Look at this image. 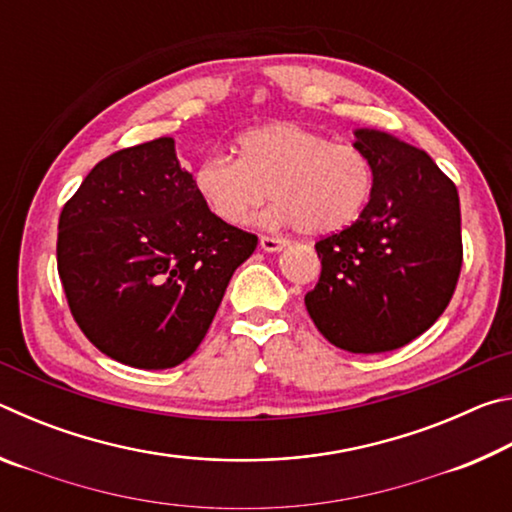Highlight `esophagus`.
I'll use <instances>...</instances> for the list:
<instances>
[{
  "mask_svg": "<svg viewBox=\"0 0 512 512\" xmlns=\"http://www.w3.org/2000/svg\"><path fill=\"white\" fill-rule=\"evenodd\" d=\"M259 246H262V250H266V253H277V250L287 246V241L277 237H259Z\"/></svg>",
  "mask_w": 512,
  "mask_h": 512,
  "instance_id": "1",
  "label": "esophagus"
}]
</instances>
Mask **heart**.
Here are the masks:
<instances>
[{
  "label": "heart",
  "instance_id": "1",
  "mask_svg": "<svg viewBox=\"0 0 512 512\" xmlns=\"http://www.w3.org/2000/svg\"><path fill=\"white\" fill-rule=\"evenodd\" d=\"M237 158L212 153L194 173L196 192L216 219L246 225L271 194L264 221L298 225L305 235H332L357 219L375 185L368 153L352 142L293 121L237 137Z\"/></svg>",
  "mask_w": 512,
  "mask_h": 512
}]
</instances>
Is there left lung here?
<instances>
[{"label":"left lung","instance_id":"obj_1","mask_svg":"<svg viewBox=\"0 0 512 512\" xmlns=\"http://www.w3.org/2000/svg\"><path fill=\"white\" fill-rule=\"evenodd\" d=\"M375 185L348 228L316 241L318 284L305 305L318 332L354 354L397 350L436 323L463 264L456 185L427 153L359 128Z\"/></svg>","mask_w":512,"mask_h":512}]
</instances>
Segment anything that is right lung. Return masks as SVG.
I'll return each mask as SVG.
<instances>
[{"label":"right lung","instance_id":"1","mask_svg":"<svg viewBox=\"0 0 512 512\" xmlns=\"http://www.w3.org/2000/svg\"><path fill=\"white\" fill-rule=\"evenodd\" d=\"M257 237L207 210L171 137L94 167L58 221V275L81 332L110 359L164 370L192 357Z\"/></svg>","mask_w":512,"mask_h":512}]
</instances>
